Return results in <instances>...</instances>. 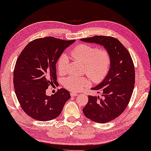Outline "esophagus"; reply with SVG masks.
Wrapping results in <instances>:
<instances>
[{"mask_svg":"<svg viewBox=\"0 0 151 151\" xmlns=\"http://www.w3.org/2000/svg\"><path fill=\"white\" fill-rule=\"evenodd\" d=\"M70 95H71V97H73L77 96H78V93H74V92H70Z\"/></svg>","mask_w":151,"mask_h":151,"instance_id":"1","label":"esophagus"}]
</instances>
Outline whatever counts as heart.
<instances>
[{
    "label": "heart",
    "mask_w": 151,
    "mask_h": 151,
    "mask_svg": "<svg viewBox=\"0 0 151 151\" xmlns=\"http://www.w3.org/2000/svg\"><path fill=\"white\" fill-rule=\"evenodd\" d=\"M74 60L84 64L86 73L94 83L101 82L109 72L111 58L105 49H98L89 44H80L71 52ZM58 70L60 74L68 72L69 60L68 55L63 54L58 61ZM90 85V80L86 77L69 76L63 82V86L68 90L79 91Z\"/></svg>",
    "instance_id": "obj_1"
}]
</instances>
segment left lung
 I'll list each match as a JSON object with an SVG mask.
<instances>
[{
  "label": "left lung",
  "mask_w": 151,
  "mask_h": 151,
  "mask_svg": "<svg viewBox=\"0 0 151 151\" xmlns=\"http://www.w3.org/2000/svg\"><path fill=\"white\" fill-rule=\"evenodd\" d=\"M81 40L103 46L111 58L106 77L101 83L91 88L101 93V97L88 96V102L83 109L84 115L90 120L107 123L119 117L130 101L135 81L133 62L126 47L113 37L95 36Z\"/></svg>",
  "instance_id": "8db88e82"
}]
</instances>
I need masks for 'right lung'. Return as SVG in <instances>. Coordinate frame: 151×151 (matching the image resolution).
Returning <instances> with one entry per match:
<instances>
[{"mask_svg": "<svg viewBox=\"0 0 151 151\" xmlns=\"http://www.w3.org/2000/svg\"><path fill=\"white\" fill-rule=\"evenodd\" d=\"M75 41L51 36L38 38L28 44L18 56L13 76L15 93L22 110L34 119L47 121L58 117L71 98L63 88L51 96L46 91L57 83L58 58Z\"/></svg>", "mask_w": 151, "mask_h": 151, "instance_id": "obj_1", "label": "right lung"}]
</instances>
